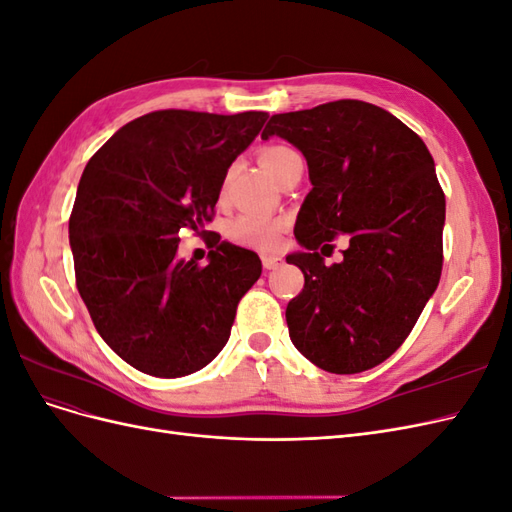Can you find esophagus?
I'll return each instance as SVG.
<instances>
[{
	"label": "esophagus",
	"mask_w": 512,
	"mask_h": 512,
	"mask_svg": "<svg viewBox=\"0 0 512 512\" xmlns=\"http://www.w3.org/2000/svg\"><path fill=\"white\" fill-rule=\"evenodd\" d=\"M282 258L280 256H262V267H265L267 271H271V269H277L282 265Z\"/></svg>",
	"instance_id": "1"
}]
</instances>
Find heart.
Listing matches in <instances>:
<instances>
[{"label":"heart","instance_id":"obj_1","mask_svg":"<svg viewBox=\"0 0 512 512\" xmlns=\"http://www.w3.org/2000/svg\"><path fill=\"white\" fill-rule=\"evenodd\" d=\"M292 149L286 145H269L260 151V164L267 170V175L273 179L280 173V168L284 162L292 156ZM282 222H275L269 218H260V215H241L235 224L230 226V235L235 241L247 245V247H256V250L262 252H271L280 247L282 241Z\"/></svg>","mask_w":512,"mask_h":512}]
</instances>
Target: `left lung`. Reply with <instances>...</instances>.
Here are the masks:
<instances>
[{
  "label": "left lung",
  "mask_w": 512,
  "mask_h": 512,
  "mask_svg": "<svg viewBox=\"0 0 512 512\" xmlns=\"http://www.w3.org/2000/svg\"><path fill=\"white\" fill-rule=\"evenodd\" d=\"M297 147L312 190L294 224L305 275L286 307L294 348L331 374H359L404 344L442 273L444 192L421 136L361 100L273 115L262 138ZM348 234L345 260L315 252Z\"/></svg>",
  "instance_id": "1"
}]
</instances>
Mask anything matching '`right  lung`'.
<instances>
[{"label":"right lung","instance_id":"1","mask_svg":"<svg viewBox=\"0 0 512 512\" xmlns=\"http://www.w3.org/2000/svg\"><path fill=\"white\" fill-rule=\"evenodd\" d=\"M267 117L149 113L83 170L70 215L76 288L108 348L143 374L179 378L209 365L262 273L258 254L205 226L230 164ZM181 227L212 235L209 266L176 256Z\"/></svg>","mask_w":512,"mask_h":512}]
</instances>
